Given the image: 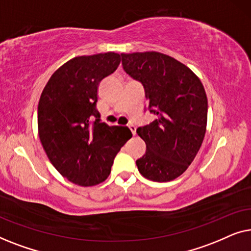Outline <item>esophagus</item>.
I'll return each instance as SVG.
<instances>
[{"mask_svg": "<svg viewBox=\"0 0 251 251\" xmlns=\"http://www.w3.org/2000/svg\"><path fill=\"white\" fill-rule=\"evenodd\" d=\"M129 129H130V131L132 132V135L135 136V135H136V126H133V125H130V126H129Z\"/></svg>", "mask_w": 251, "mask_h": 251, "instance_id": "obj_1", "label": "esophagus"}]
</instances>
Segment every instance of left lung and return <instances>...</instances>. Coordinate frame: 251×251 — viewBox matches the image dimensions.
Here are the masks:
<instances>
[{
	"mask_svg": "<svg viewBox=\"0 0 251 251\" xmlns=\"http://www.w3.org/2000/svg\"><path fill=\"white\" fill-rule=\"evenodd\" d=\"M126 74L143 85L149 106L156 115L137 133L146 152L136 161L139 173L153 181L180 176L203 142L208 100L199 77L184 64L160 52L121 53Z\"/></svg>",
	"mask_w": 251,
	"mask_h": 251,
	"instance_id": "obj_1",
	"label": "left lung"
}]
</instances>
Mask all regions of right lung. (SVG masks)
I'll return each instance as SVG.
<instances>
[{"label": "right lung", "instance_id": "right-lung-1", "mask_svg": "<svg viewBox=\"0 0 251 251\" xmlns=\"http://www.w3.org/2000/svg\"><path fill=\"white\" fill-rule=\"evenodd\" d=\"M119 53L75 57L58 68L37 107L42 146L52 166L72 183L94 186L107 179L116 154L132 137L128 126L101 122L100 82L120 65Z\"/></svg>", "mask_w": 251, "mask_h": 251}]
</instances>
